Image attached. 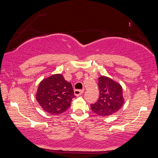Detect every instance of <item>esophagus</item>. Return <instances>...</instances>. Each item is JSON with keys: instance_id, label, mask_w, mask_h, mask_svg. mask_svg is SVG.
Segmentation results:
<instances>
[{"instance_id": "obj_1", "label": "esophagus", "mask_w": 158, "mask_h": 158, "mask_svg": "<svg viewBox=\"0 0 158 158\" xmlns=\"http://www.w3.org/2000/svg\"><path fill=\"white\" fill-rule=\"evenodd\" d=\"M84 93V90H74V95L76 96H79L81 95V94H83Z\"/></svg>"}]
</instances>
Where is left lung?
<instances>
[{
	"label": "left lung",
	"mask_w": 158,
	"mask_h": 158,
	"mask_svg": "<svg viewBox=\"0 0 158 158\" xmlns=\"http://www.w3.org/2000/svg\"><path fill=\"white\" fill-rule=\"evenodd\" d=\"M98 87L100 96L90 107L98 116H111L118 111L124 104L122 86L109 77L101 76L98 78Z\"/></svg>",
	"instance_id": "1"
}]
</instances>
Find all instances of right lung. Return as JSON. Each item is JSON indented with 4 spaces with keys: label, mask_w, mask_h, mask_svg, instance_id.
I'll return each mask as SVG.
<instances>
[{
    "label": "right lung",
    "mask_w": 158,
    "mask_h": 158,
    "mask_svg": "<svg viewBox=\"0 0 158 158\" xmlns=\"http://www.w3.org/2000/svg\"><path fill=\"white\" fill-rule=\"evenodd\" d=\"M75 97L71 83L60 74L44 79L40 83L36 100L43 110L52 115H58L68 110L73 98Z\"/></svg>",
    "instance_id": "add662e5"
}]
</instances>
